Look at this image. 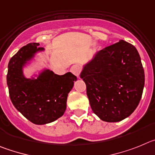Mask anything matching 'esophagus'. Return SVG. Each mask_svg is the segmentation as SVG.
Wrapping results in <instances>:
<instances>
[{
    "label": "esophagus",
    "mask_w": 155,
    "mask_h": 155,
    "mask_svg": "<svg viewBox=\"0 0 155 155\" xmlns=\"http://www.w3.org/2000/svg\"><path fill=\"white\" fill-rule=\"evenodd\" d=\"M70 72H72V74L74 75V76H76V77H79V74H80V72H81L80 66H79L78 65H72V68L70 69Z\"/></svg>",
    "instance_id": "esophagus-1"
}]
</instances>
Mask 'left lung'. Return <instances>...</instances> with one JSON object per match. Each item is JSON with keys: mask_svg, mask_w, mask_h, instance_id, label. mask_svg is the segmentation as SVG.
Returning a JSON list of instances; mask_svg holds the SVG:
<instances>
[{"mask_svg": "<svg viewBox=\"0 0 155 155\" xmlns=\"http://www.w3.org/2000/svg\"><path fill=\"white\" fill-rule=\"evenodd\" d=\"M93 113L106 122L128 117L138 106L144 71L138 51L124 40L97 51L80 73Z\"/></svg>", "mask_w": 155, "mask_h": 155, "instance_id": "obj_1", "label": "left lung"}]
</instances>
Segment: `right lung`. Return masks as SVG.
<instances>
[{"instance_id":"obj_1","label":"right lung","mask_w":155,"mask_h":155,"mask_svg":"<svg viewBox=\"0 0 155 155\" xmlns=\"http://www.w3.org/2000/svg\"><path fill=\"white\" fill-rule=\"evenodd\" d=\"M39 43H29L20 48L8 63L7 75L9 96L15 108L38 125L49 124L64 114L68 94L77 80L71 72L59 76L44 69L37 78H26L23 68L37 52L44 51Z\"/></svg>"}]
</instances>
